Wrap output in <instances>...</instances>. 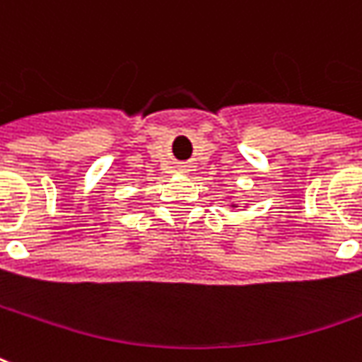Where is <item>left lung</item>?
<instances>
[{"label": "left lung", "mask_w": 362, "mask_h": 362, "mask_svg": "<svg viewBox=\"0 0 362 362\" xmlns=\"http://www.w3.org/2000/svg\"><path fill=\"white\" fill-rule=\"evenodd\" d=\"M233 207H239V206H237V204H233Z\"/></svg>", "instance_id": "1"}]
</instances>
